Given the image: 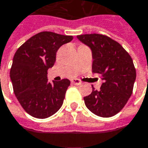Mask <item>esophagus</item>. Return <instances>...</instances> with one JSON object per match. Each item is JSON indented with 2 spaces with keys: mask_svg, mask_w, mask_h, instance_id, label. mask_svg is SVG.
Returning <instances> with one entry per match:
<instances>
[{
  "mask_svg": "<svg viewBox=\"0 0 148 148\" xmlns=\"http://www.w3.org/2000/svg\"><path fill=\"white\" fill-rule=\"evenodd\" d=\"M71 83H72V84H74V85H75V86H79V85H80V84H81L80 80H79V79H72V80H71Z\"/></svg>",
  "mask_w": 148,
  "mask_h": 148,
  "instance_id": "esophagus-1",
  "label": "esophagus"
}]
</instances>
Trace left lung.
<instances>
[{"label": "left lung", "mask_w": 148, "mask_h": 148, "mask_svg": "<svg viewBox=\"0 0 148 148\" xmlns=\"http://www.w3.org/2000/svg\"><path fill=\"white\" fill-rule=\"evenodd\" d=\"M77 38L90 47L92 73L101 74L103 80L99 90L92 86L90 95L84 97L85 104L97 116L112 117L125 107L132 94L136 77L133 60L119 43L106 35L81 34Z\"/></svg>", "instance_id": "1"}]
</instances>
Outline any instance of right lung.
<instances>
[{
    "mask_svg": "<svg viewBox=\"0 0 148 148\" xmlns=\"http://www.w3.org/2000/svg\"><path fill=\"white\" fill-rule=\"evenodd\" d=\"M73 36L40 32L16 51L10 70L14 94L23 108L37 119H46L62 107L70 85L68 79L48 82L47 70L55 63L56 53Z\"/></svg>",
    "mask_w": 148,
    "mask_h": 148,
    "instance_id": "obj_1",
    "label": "right lung"
}]
</instances>
